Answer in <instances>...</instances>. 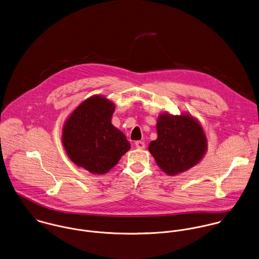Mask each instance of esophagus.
I'll list each match as a JSON object with an SVG mask.
<instances>
[{"label":"esophagus","mask_w":259,"mask_h":259,"mask_svg":"<svg viewBox=\"0 0 259 259\" xmlns=\"http://www.w3.org/2000/svg\"><path fill=\"white\" fill-rule=\"evenodd\" d=\"M135 146L138 148V149H144L145 148V143L143 141H136L135 142Z\"/></svg>","instance_id":"1"}]
</instances>
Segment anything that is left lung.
Returning <instances> with one entry per match:
<instances>
[{
  "label": "left lung",
  "mask_w": 259,
  "mask_h": 259,
  "mask_svg": "<svg viewBox=\"0 0 259 259\" xmlns=\"http://www.w3.org/2000/svg\"><path fill=\"white\" fill-rule=\"evenodd\" d=\"M157 139L149 151L168 175H176L196 165L205 154L207 140L200 124L190 115L163 113L157 120Z\"/></svg>",
  "instance_id": "left-lung-1"
}]
</instances>
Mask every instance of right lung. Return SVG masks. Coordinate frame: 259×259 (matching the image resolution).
<instances>
[{
	"label": "right lung",
	"instance_id": "right-lung-1",
	"mask_svg": "<svg viewBox=\"0 0 259 259\" xmlns=\"http://www.w3.org/2000/svg\"><path fill=\"white\" fill-rule=\"evenodd\" d=\"M114 111L115 105L103 96L90 97L74 110L63 128L69 158L93 174L107 173L131 146L111 123Z\"/></svg>",
	"mask_w": 259,
	"mask_h": 259
}]
</instances>
